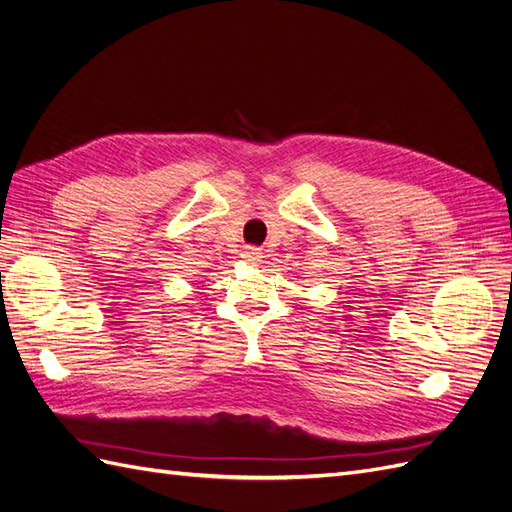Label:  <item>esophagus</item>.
Wrapping results in <instances>:
<instances>
[{
    "label": "esophagus",
    "mask_w": 512,
    "mask_h": 512,
    "mask_svg": "<svg viewBox=\"0 0 512 512\" xmlns=\"http://www.w3.org/2000/svg\"><path fill=\"white\" fill-rule=\"evenodd\" d=\"M243 258L247 260V262H260V252L256 250V247H247V250H245V254H243Z\"/></svg>",
    "instance_id": "1"
}]
</instances>
